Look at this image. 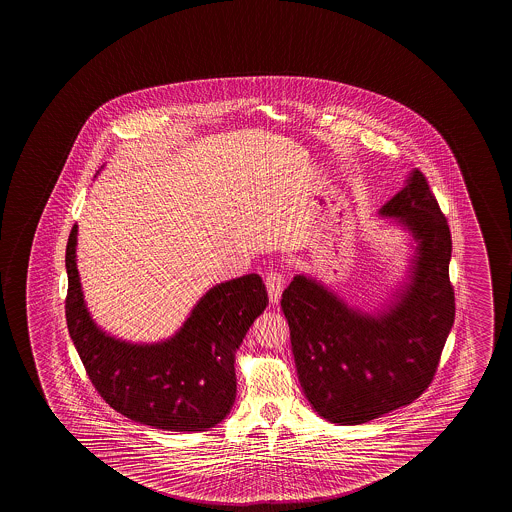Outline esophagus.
<instances>
[{"instance_id":"obj_1","label":"esophagus","mask_w":512,"mask_h":512,"mask_svg":"<svg viewBox=\"0 0 512 512\" xmlns=\"http://www.w3.org/2000/svg\"><path fill=\"white\" fill-rule=\"evenodd\" d=\"M264 284L268 289L269 302L277 303L284 291V275L280 271H269L264 278Z\"/></svg>"}]
</instances>
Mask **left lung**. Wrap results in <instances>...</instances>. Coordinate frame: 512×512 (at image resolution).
<instances>
[{
  "label": "left lung",
  "mask_w": 512,
  "mask_h": 512,
  "mask_svg": "<svg viewBox=\"0 0 512 512\" xmlns=\"http://www.w3.org/2000/svg\"><path fill=\"white\" fill-rule=\"evenodd\" d=\"M380 214L418 241L412 284L391 309L371 318L305 277H294L280 302L303 393L339 425L368 423L425 393L455 319L452 234L427 176L414 169Z\"/></svg>",
  "instance_id": "1"
}]
</instances>
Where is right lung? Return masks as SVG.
Returning a JSON list of instances; mask_svg holds the SVG:
<instances>
[{
  "instance_id": "obj_1",
  "label": "right lung",
  "mask_w": 512,
  "mask_h": 512,
  "mask_svg": "<svg viewBox=\"0 0 512 512\" xmlns=\"http://www.w3.org/2000/svg\"><path fill=\"white\" fill-rule=\"evenodd\" d=\"M76 225L66 246V321L94 389L114 411L148 427L202 432L234 405V353L268 305L255 273L212 287L166 343L107 336L85 309L75 260Z\"/></svg>"
}]
</instances>
